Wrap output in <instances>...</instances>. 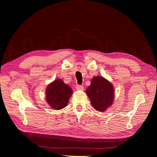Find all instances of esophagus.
I'll return each mask as SVG.
<instances>
[{
  "instance_id": "esophagus-1",
  "label": "esophagus",
  "mask_w": 157,
  "mask_h": 157,
  "mask_svg": "<svg viewBox=\"0 0 157 157\" xmlns=\"http://www.w3.org/2000/svg\"><path fill=\"white\" fill-rule=\"evenodd\" d=\"M76 88H77V90H84V87L81 85H77V86H76Z\"/></svg>"
}]
</instances>
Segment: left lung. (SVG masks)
Wrapping results in <instances>:
<instances>
[{
    "mask_svg": "<svg viewBox=\"0 0 157 157\" xmlns=\"http://www.w3.org/2000/svg\"><path fill=\"white\" fill-rule=\"evenodd\" d=\"M114 86L106 78L101 76L94 77L86 93L94 109L99 112L105 111L114 101Z\"/></svg>",
    "mask_w": 157,
    "mask_h": 157,
    "instance_id": "left-lung-1",
    "label": "left lung"
}]
</instances>
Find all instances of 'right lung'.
I'll list each match as a JSON object with an SVG mask.
<instances>
[{
	"instance_id": "right-lung-1",
	"label": "right lung",
	"mask_w": 157,
	"mask_h": 157,
	"mask_svg": "<svg viewBox=\"0 0 157 157\" xmlns=\"http://www.w3.org/2000/svg\"><path fill=\"white\" fill-rule=\"evenodd\" d=\"M73 90L61 78L56 79L46 89V100L52 109L60 110L67 106Z\"/></svg>"
}]
</instances>
